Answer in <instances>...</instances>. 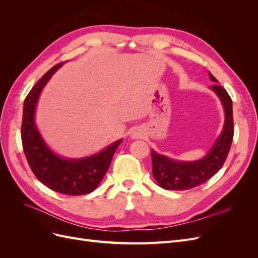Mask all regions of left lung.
Returning a JSON list of instances; mask_svg holds the SVG:
<instances>
[{
    "instance_id": "left-lung-1",
    "label": "left lung",
    "mask_w": 258,
    "mask_h": 258,
    "mask_svg": "<svg viewBox=\"0 0 258 258\" xmlns=\"http://www.w3.org/2000/svg\"><path fill=\"white\" fill-rule=\"evenodd\" d=\"M209 75L211 81L217 82L212 74L209 73ZM211 89L220 97L225 110L226 118L222 135L208 156L198 161H175L152 151L153 175L163 189L187 190L204 184L218 172L227 158L233 139L232 101L228 92L218 84L211 86Z\"/></svg>"
}]
</instances>
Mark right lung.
I'll return each mask as SVG.
<instances>
[{
  "label": "right lung",
  "instance_id": "obj_1",
  "mask_svg": "<svg viewBox=\"0 0 258 258\" xmlns=\"http://www.w3.org/2000/svg\"><path fill=\"white\" fill-rule=\"evenodd\" d=\"M61 66L62 62L46 72L26 97L22 112L21 141L29 166L38 181L51 190L70 196H81L97 188L122 140L95 156L80 160L60 158L44 143L35 128V105L43 87Z\"/></svg>",
  "mask_w": 258,
  "mask_h": 258
}]
</instances>
